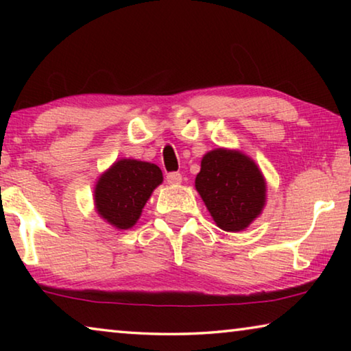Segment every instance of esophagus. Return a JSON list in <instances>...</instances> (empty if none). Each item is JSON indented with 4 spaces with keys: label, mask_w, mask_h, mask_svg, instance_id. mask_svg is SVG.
<instances>
[{
    "label": "esophagus",
    "mask_w": 351,
    "mask_h": 351,
    "mask_svg": "<svg viewBox=\"0 0 351 351\" xmlns=\"http://www.w3.org/2000/svg\"><path fill=\"white\" fill-rule=\"evenodd\" d=\"M165 180H167V182L171 184V186H176V184H181L182 176H181V173H178V171H171V173H169Z\"/></svg>",
    "instance_id": "34e87169"
}]
</instances>
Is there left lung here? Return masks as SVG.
I'll return each instance as SVG.
<instances>
[{
  "mask_svg": "<svg viewBox=\"0 0 351 351\" xmlns=\"http://www.w3.org/2000/svg\"><path fill=\"white\" fill-rule=\"evenodd\" d=\"M195 187L213 221L226 232L246 229L265 207V178L251 158L237 150L206 153Z\"/></svg>",
  "mask_w": 351,
  "mask_h": 351,
  "instance_id": "left-lung-1",
  "label": "left lung"
}]
</instances>
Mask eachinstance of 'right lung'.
I'll return each mask as SVG.
<instances>
[{
	"label": "right lung",
	"mask_w": 351,
	"mask_h": 351,
	"mask_svg": "<svg viewBox=\"0 0 351 351\" xmlns=\"http://www.w3.org/2000/svg\"><path fill=\"white\" fill-rule=\"evenodd\" d=\"M161 182L162 171L156 164L119 159L94 187L96 210L116 229L133 228L153 190Z\"/></svg>",
	"instance_id": "obj_1"
}]
</instances>
